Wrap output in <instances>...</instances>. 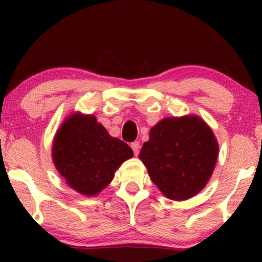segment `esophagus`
I'll return each mask as SVG.
<instances>
[{
  "instance_id": "obj_1",
  "label": "esophagus",
  "mask_w": 262,
  "mask_h": 262,
  "mask_svg": "<svg viewBox=\"0 0 262 262\" xmlns=\"http://www.w3.org/2000/svg\"><path fill=\"white\" fill-rule=\"evenodd\" d=\"M131 148H132V150H134L135 155L137 156L138 152H139V142H132L131 143Z\"/></svg>"
}]
</instances>
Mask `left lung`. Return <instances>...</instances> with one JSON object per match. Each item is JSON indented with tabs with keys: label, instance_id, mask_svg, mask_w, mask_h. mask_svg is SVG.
I'll return each mask as SVG.
<instances>
[{
	"label": "left lung",
	"instance_id": "left-lung-1",
	"mask_svg": "<svg viewBox=\"0 0 262 262\" xmlns=\"http://www.w3.org/2000/svg\"><path fill=\"white\" fill-rule=\"evenodd\" d=\"M217 156L216 138L198 117L161 120L139 154L154 184L173 200H186L202 191Z\"/></svg>",
	"mask_w": 262,
	"mask_h": 262
}]
</instances>
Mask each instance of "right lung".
Segmentation results:
<instances>
[{
    "instance_id": "1",
    "label": "right lung",
    "mask_w": 262,
    "mask_h": 262,
    "mask_svg": "<svg viewBox=\"0 0 262 262\" xmlns=\"http://www.w3.org/2000/svg\"><path fill=\"white\" fill-rule=\"evenodd\" d=\"M134 152L113 138L93 116L75 114L57 132L52 157L56 168L78 193L94 195L112 181L113 174Z\"/></svg>"
}]
</instances>
